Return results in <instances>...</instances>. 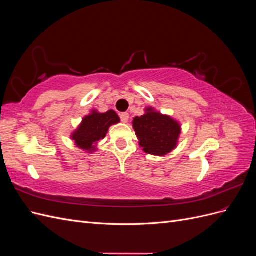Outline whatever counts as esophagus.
Returning a JSON list of instances; mask_svg holds the SVG:
<instances>
[{"instance_id": "obj_1", "label": "esophagus", "mask_w": 256, "mask_h": 256, "mask_svg": "<svg viewBox=\"0 0 256 256\" xmlns=\"http://www.w3.org/2000/svg\"><path fill=\"white\" fill-rule=\"evenodd\" d=\"M120 120L122 122H127L128 120H129V114L128 113H122L120 115Z\"/></svg>"}]
</instances>
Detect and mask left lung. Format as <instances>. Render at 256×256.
Segmentation results:
<instances>
[{
	"instance_id": "1",
	"label": "left lung",
	"mask_w": 256,
	"mask_h": 256,
	"mask_svg": "<svg viewBox=\"0 0 256 256\" xmlns=\"http://www.w3.org/2000/svg\"><path fill=\"white\" fill-rule=\"evenodd\" d=\"M144 112L142 116H136L132 120L138 145L146 154L166 156L178 145L182 132L180 122L152 106L145 108Z\"/></svg>"
}]
</instances>
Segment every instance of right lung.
Listing matches in <instances>:
<instances>
[{
    "label": "right lung",
    "instance_id": "1",
    "mask_svg": "<svg viewBox=\"0 0 256 256\" xmlns=\"http://www.w3.org/2000/svg\"><path fill=\"white\" fill-rule=\"evenodd\" d=\"M120 122V118L113 110L106 113L92 110L88 115L82 118L76 129L72 131L70 138L78 148L88 154H92L98 150V143L106 138L109 128Z\"/></svg>",
    "mask_w": 256,
    "mask_h": 256
}]
</instances>
